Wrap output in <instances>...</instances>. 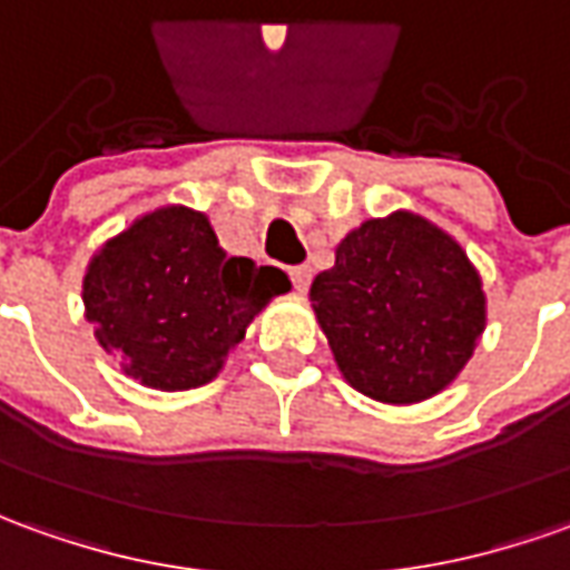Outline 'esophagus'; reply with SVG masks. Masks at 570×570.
<instances>
[{"instance_id":"1","label":"esophagus","mask_w":570,"mask_h":570,"mask_svg":"<svg viewBox=\"0 0 570 570\" xmlns=\"http://www.w3.org/2000/svg\"><path fill=\"white\" fill-rule=\"evenodd\" d=\"M288 276H292L294 292L307 294L309 282H313V269H309V266H292V269H288Z\"/></svg>"}]
</instances>
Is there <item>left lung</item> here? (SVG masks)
<instances>
[{"instance_id": "left-lung-1", "label": "left lung", "mask_w": 570, "mask_h": 570, "mask_svg": "<svg viewBox=\"0 0 570 570\" xmlns=\"http://www.w3.org/2000/svg\"><path fill=\"white\" fill-rule=\"evenodd\" d=\"M309 301L344 379L382 403L443 391L484 332L481 278L462 247L403 210L347 235Z\"/></svg>"}]
</instances>
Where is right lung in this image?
<instances>
[{"label": "right lung", "instance_id": "obj_1", "mask_svg": "<svg viewBox=\"0 0 570 570\" xmlns=\"http://www.w3.org/2000/svg\"><path fill=\"white\" fill-rule=\"evenodd\" d=\"M292 288L276 266L229 257L210 223L160 207L98 250L86 278V320L136 382L158 391L207 384L247 323Z\"/></svg>", "mask_w": 570, "mask_h": 570}]
</instances>
